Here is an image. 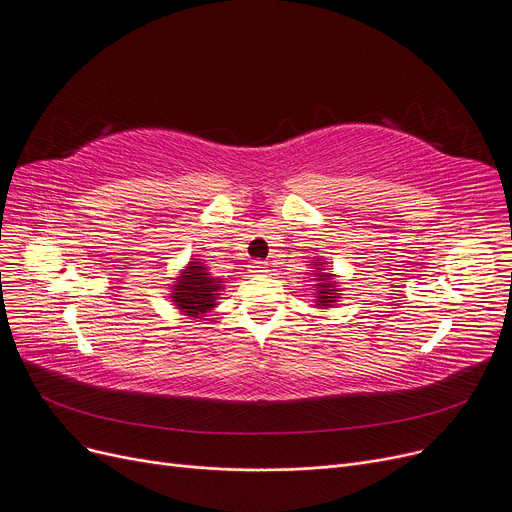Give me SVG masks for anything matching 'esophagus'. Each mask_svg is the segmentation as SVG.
Returning a JSON list of instances; mask_svg holds the SVG:
<instances>
[{
	"mask_svg": "<svg viewBox=\"0 0 512 512\" xmlns=\"http://www.w3.org/2000/svg\"><path fill=\"white\" fill-rule=\"evenodd\" d=\"M251 272H253V274H263V272H267V263H265V261H253V263H251Z\"/></svg>",
	"mask_w": 512,
	"mask_h": 512,
	"instance_id": "esophagus-1",
	"label": "esophagus"
}]
</instances>
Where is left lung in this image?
I'll return each mask as SVG.
<instances>
[{
    "instance_id": "1",
    "label": "left lung",
    "mask_w": 512,
    "mask_h": 512,
    "mask_svg": "<svg viewBox=\"0 0 512 512\" xmlns=\"http://www.w3.org/2000/svg\"><path fill=\"white\" fill-rule=\"evenodd\" d=\"M315 265H321V261H317ZM315 270L319 272L321 267H315ZM313 276H317L315 280H319V284H315V286L319 288L317 305H321V307H330V305L338 299V288H336V284L332 282V276H334V274H313Z\"/></svg>"
}]
</instances>
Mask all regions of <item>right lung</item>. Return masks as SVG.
Wrapping results in <instances>:
<instances>
[{
	"label": "right lung",
	"instance_id": "obj_1",
	"mask_svg": "<svg viewBox=\"0 0 512 512\" xmlns=\"http://www.w3.org/2000/svg\"><path fill=\"white\" fill-rule=\"evenodd\" d=\"M220 288V280L213 278L201 261H191L178 276L172 301L184 315L199 317L213 309Z\"/></svg>",
	"mask_w": 512,
	"mask_h": 512
}]
</instances>
